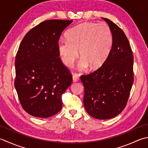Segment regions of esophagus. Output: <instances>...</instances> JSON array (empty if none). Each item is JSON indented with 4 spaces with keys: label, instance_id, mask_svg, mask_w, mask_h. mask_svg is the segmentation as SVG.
Instances as JSON below:
<instances>
[{
    "label": "esophagus",
    "instance_id": "34e87169",
    "mask_svg": "<svg viewBox=\"0 0 148 148\" xmlns=\"http://www.w3.org/2000/svg\"><path fill=\"white\" fill-rule=\"evenodd\" d=\"M79 76H77V74H74L73 76H72V80H73L74 82H76L79 81Z\"/></svg>",
    "mask_w": 148,
    "mask_h": 148
}]
</instances>
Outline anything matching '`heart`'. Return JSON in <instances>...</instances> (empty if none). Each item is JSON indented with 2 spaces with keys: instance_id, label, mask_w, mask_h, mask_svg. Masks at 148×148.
Here are the masks:
<instances>
[{
  "instance_id": "heart-1",
  "label": "heart",
  "mask_w": 148,
  "mask_h": 148,
  "mask_svg": "<svg viewBox=\"0 0 148 148\" xmlns=\"http://www.w3.org/2000/svg\"><path fill=\"white\" fill-rule=\"evenodd\" d=\"M67 39H60L58 49L62 62L71 66L79 56L80 71H86L89 66L97 70L102 66L111 53L114 37L106 24L84 23L72 28L67 33Z\"/></svg>"
}]
</instances>
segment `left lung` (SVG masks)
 Instances as JSON below:
<instances>
[{
    "instance_id": "obj_1",
    "label": "left lung",
    "mask_w": 148,
    "mask_h": 148,
    "mask_svg": "<svg viewBox=\"0 0 148 148\" xmlns=\"http://www.w3.org/2000/svg\"><path fill=\"white\" fill-rule=\"evenodd\" d=\"M102 18L114 37L111 53L100 69L80 77L86 111L104 120L116 117L125 108L134 83V56L124 31L111 20Z\"/></svg>"
}]
</instances>
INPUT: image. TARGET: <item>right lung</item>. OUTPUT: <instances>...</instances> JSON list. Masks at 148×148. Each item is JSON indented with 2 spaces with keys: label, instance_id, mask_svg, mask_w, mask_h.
I'll return each mask as SVG.
<instances>
[{
  "label": "right lung",
  "instance_id": "obj_1",
  "mask_svg": "<svg viewBox=\"0 0 148 148\" xmlns=\"http://www.w3.org/2000/svg\"><path fill=\"white\" fill-rule=\"evenodd\" d=\"M72 22H42L29 31L20 43L14 62V87L22 108L33 116L47 118L62 108V95L72 77L59 58L58 42Z\"/></svg>",
  "mask_w": 148,
  "mask_h": 148
}]
</instances>
